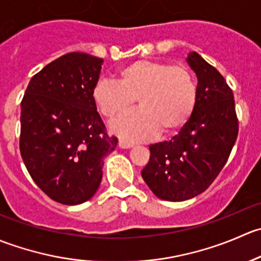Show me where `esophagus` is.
Instances as JSON below:
<instances>
[{
	"mask_svg": "<svg viewBox=\"0 0 261 261\" xmlns=\"http://www.w3.org/2000/svg\"><path fill=\"white\" fill-rule=\"evenodd\" d=\"M118 146L122 147V149H128V147L134 146V144L131 143V141L125 140V139H120V141H118Z\"/></svg>",
	"mask_w": 261,
	"mask_h": 261,
	"instance_id": "esophagus-1",
	"label": "esophagus"
}]
</instances>
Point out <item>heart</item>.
<instances>
[{
	"label": "heart",
	"instance_id": "heart-1",
	"mask_svg": "<svg viewBox=\"0 0 261 261\" xmlns=\"http://www.w3.org/2000/svg\"><path fill=\"white\" fill-rule=\"evenodd\" d=\"M92 98L105 117L121 115L111 128L123 138L145 140L162 134H173L191 118L197 102V83L184 65L155 60H136L121 68L116 80H99L92 88Z\"/></svg>",
	"mask_w": 261,
	"mask_h": 261
}]
</instances>
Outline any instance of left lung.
<instances>
[{
  "label": "left lung",
  "mask_w": 261,
  "mask_h": 261,
  "mask_svg": "<svg viewBox=\"0 0 261 261\" xmlns=\"http://www.w3.org/2000/svg\"><path fill=\"white\" fill-rule=\"evenodd\" d=\"M187 62L196 72L197 102L191 118L169 141L149 146L141 175L160 199L186 201L206 191L227 162L239 134L232 89L196 51Z\"/></svg>",
  "instance_id": "1"
}]
</instances>
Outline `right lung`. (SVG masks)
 Here are the masks:
<instances>
[{"label":"right lung","instance_id":"1","mask_svg":"<svg viewBox=\"0 0 261 261\" xmlns=\"http://www.w3.org/2000/svg\"><path fill=\"white\" fill-rule=\"evenodd\" d=\"M103 59L68 53L31 78L21 101L20 152L29 174L53 201L81 204L102 180L110 136L92 98Z\"/></svg>","mask_w":261,"mask_h":261}]
</instances>
